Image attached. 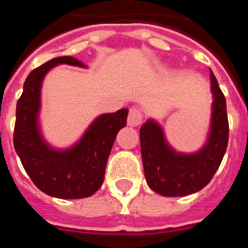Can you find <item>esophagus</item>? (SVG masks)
<instances>
[{"label": "esophagus", "mask_w": 248, "mask_h": 248, "mask_svg": "<svg viewBox=\"0 0 248 248\" xmlns=\"http://www.w3.org/2000/svg\"><path fill=\"white\" fill-rule=\"evenodd\" d=\"M142 121H143V111H142V108H131L129 110V117H127V124L129 126H140L142 124Z\"/></svg>", "instance_id": "34e87169"}]
</instances>
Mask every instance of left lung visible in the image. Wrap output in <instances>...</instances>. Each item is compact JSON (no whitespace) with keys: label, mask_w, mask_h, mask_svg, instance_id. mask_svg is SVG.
Masks as SVG:
<instances>
[{"label":"left lung","mask_w":248,"mask_h":248,"mask_svg":"<svg viewBox=\"0 0 248 248\" xmlns=\"http://www.w3.org/2000/svg\"><path fill=\"white\" fill-rule=\"evenodd\" d=\"M213 124L207 145L197 154H177L167 146L161 127L147 121L140 130L147 185L163 197H183L202 190L217 172L229 143L226 98L211 71Z\"/></svg>","instance_id":"left-lung-1"}]
</instances>
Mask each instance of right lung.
<instances>
[{
	"instance_id": "right-lung-1",
	"label": "right lung",
	"mask_w": 248,
	"mask_h": 248,
	"mask_svg": "<svg viewBox=\"0 0 248 248\" xmlns=\"http://www.w3.org/2000/svg\"><path fill=\"white\" fill-rule=\"evenodd\" d=\"M58 63L83 66L73 57H58L30 71L17 102L13 143L25 171L41 191L61 199H79L102 186L108 154L118 131L126 126L129 110L101 115L70 150H51L38 133L37 114L42 79Z\"/></svg>"
}]
</instances>
